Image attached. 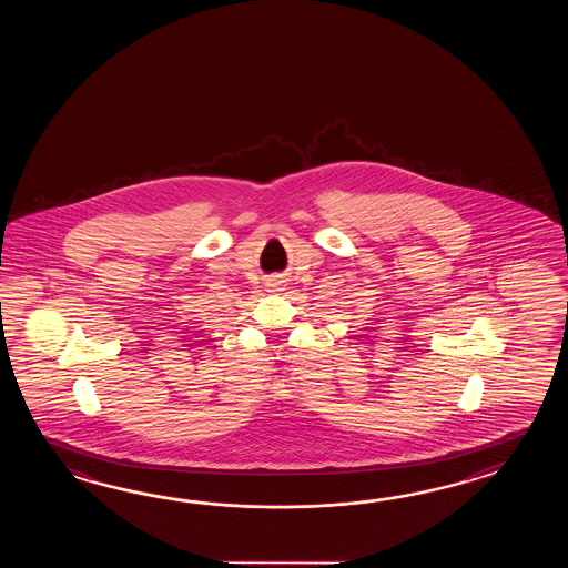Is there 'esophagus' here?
Instances as JSON below:
<instances>
[{"label":"esophagus","mask_w":568,"mask_h":568,"mask_svg":"<svg viewBox=\"0 0 568 568\" xmlns=\"http://www.w3.org/2000/svg\"><path fill=\"white\" fill-rule=\"evenodd\" d=\"M284 286H286V280L282 278V276H272V278L267 280L270 292H282Z\"/></svg>","instance_id":"1"}]
</instances>
